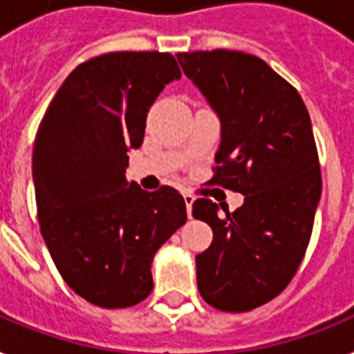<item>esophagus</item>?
I'll list each match as a JSON object with an SVG mask.
<instances>
[{
  "instance_id": "34e87169",
  "label": "esophagus",
  "mask_w": 354,
  "mask_h": 354,
  "mask_svg": "<svg viewBox=\"0 0 354 354\" xmlns=\"http://www.w3.org/2000/svg\"><path fill=\"white\" fill-rule=\"evenodd\" d=\"M183 200H185V205H187V215H189V218H191V216H193V204H194V196H193V194L185 193V194H183Z\"/></svg>"
}]
</instances>
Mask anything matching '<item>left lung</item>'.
Returning a JSON list of instances; mask_svg holds the SVG:
<instances>
[{
    "label": "left lung",
    "mask_w": 354,
    "mask_h": 354,
    "mask_svg": "<svg viewBox=\"0 0 354 354\" xmlns=\"http://www.w3.org/2000/svg\"><path fill=\"white\" fill-rule=\"evenodd\" d=\"M222 122L213 185L244 194L235 211L198 198L193 216L213 242L196 255L200 296L246 313L285 290L301 264L322 196L313 124L301 95L255 55L227 49L178 53Z\"/></svg>",
    "instance_id": "8db88e82"
}]
</instances>
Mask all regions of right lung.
<instances>
[{
  "label": "right lung",
  "instance_id": "right-lung-1",
  "mask_svg": "<svg viewBox=\"0 0 354 354\" xmlns=\"http://www.w3.org/2000/svg\"><path fill=\"white\" fill-rule=\"evenodd\" d=\"M182 71L171 53L115 51L79 64L49 102L32 149L38 224L62 279L102 308L152 292L150 264L187 221L174 187L128 185V150L147 112Z\"/></svg>",
  "mask_w": 354,
  "mask_h": 354
}]
</instances>
